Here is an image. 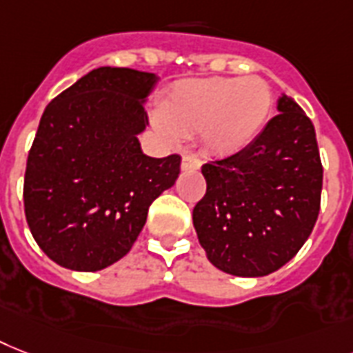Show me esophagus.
<instances>
[{
  "mask_svg": "<svg viewBox=\"0 0 353 353\" xmlns=\"http://www.w3.org/2000/svg\"><path fill=\"white\" fill-rule=\"evenodd\" d=\"M201 168V159L194 154H186L181 161V170L183 172H196Z\"/></svg>",
  "mask_w": 353,
  "mask_h": 353,
  "instance_id": "esophagus-1",
  "label": "esophagus"
}]
</instances>
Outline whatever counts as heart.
I'll return each instance as SVG.
<instances>
[{"label":"heart","mask_w":353,"mask_h":353,"mask_svg":"<svg viewBox=\"0 0 353 353\" xmlns=\"http://www.w3.org/2000/svg\"><path fill=\"white\" fill-rule=\"evenodd\" d=\"M274 108L270 85L257 76L186 79L159 107L157 128L168 141L201 137L212 156H236L256 141Z\"/></svg>","instance_id":"1"}]
</instances>
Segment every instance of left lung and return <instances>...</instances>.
<instances>
[{"label": "left lung", "mask_w": 353, "mask_h": 353, "mask_svg": "<svg viewBox=\"0 0 353 353\" xmlns=\"http://www.w3.org/2000/svg\"><path fill=\"white\" fill-rule=\"evenodd\" d=\"M277 112L250 147L201 167L206 194L192 212L194 228L208 261L232 276L279 270L319 216L323 167L314 125L286 94Z\"/></svg>", "instance_id": "left-lung-1"}]
</instances>
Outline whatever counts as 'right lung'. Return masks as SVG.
I'll return each mask as SVG.
<instances>
[{"label": "right lung", "mask_w": 353, "mask_h": 353, "mask_svg": "<svg viewBox=\"0 0 353 353\" xmlns=\"http://www.w3.org/2000/svg\"><path fill=\"white\" fill-rule=\"evenodd\" d=\"M159 77L99 67L45 108L28 152L23 201L34 239L54 263L97 272L130 252L148 206L174 186L181 157H148L137 136Z\"/></svg>", "instance_id": "obj_1"}]
</instances>
